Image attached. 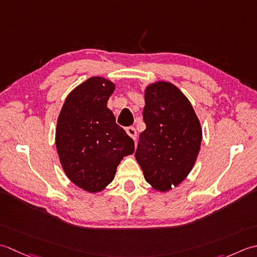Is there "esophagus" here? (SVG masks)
Returning <instances> with one entry per match:
<instances>
[{
    "mask_svg": "<svg viewBox=\"0 0 257 257\" xmlns=\"http://www.w3.org/2000/svg\"><path fill=\"white\" fill-rule=\"evenodd\" d=\"M126 133H127V135L130 136V138H132L134 141L136 140V131H135L134 127H132V126L127 127L126 128Z\"/></svg>",
    "mask_w": 257,
    "mask_h": 257,
    "instance_id": "1",
    "label": "esophagus"
}]
</instances>
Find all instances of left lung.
Listing matches in <instances>:
<instances>
[{
	"label": "left lung",
	"instance_id": "8db88e82",
	"mask_svg": "<svg viewBox=\"0 0 257 257\" xmlns=\"http://www.w3.org/2000/svg\"><path fill=\"white\" fill-rule=\"evenodd\" d=\"M143 118L135 158L146 182L169 192L184 181L195 164L202 142L200 119L179 87L166 81L145 87Z\"/></svg>",
	"mask_w": 257,
	"mask_h": 257
}]
</instances>
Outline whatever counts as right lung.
<instances>
[{
	"instance_id": "1",
	"label": "right lung",
	"mask_w": 257,
	"mask_h": 257,
	"mask_svg": "<svg viewBox=\"0 0 257 257\" xmlns=\"http://www.w3.org/2000/svg\"><path fill=\"white\" fill-rule=\"evenodd\" d=\"M115 84L102 76L90 77L73 90L57 117L55 145L69 180L82 190H105L134 142L115 123L107 101Z\"/></svg>"
}]
</instances>
